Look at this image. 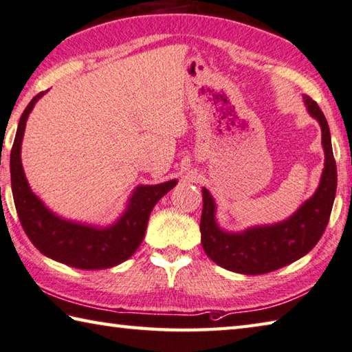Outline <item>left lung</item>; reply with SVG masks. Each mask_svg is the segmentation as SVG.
Masks as SVG:
<instances>
[{
  "label": "left lung",
  "mask_w": 352,
  "mask_h": 352,
  "mask_svg": "<svg viewBox=\"0 0 352 352\" xmlns=\"http://www.w3.org/2000/svg\"><path fill=\"white\" fill-rule=\"evenodd\" d=\"M303 102L307 113L322 128L324 166L316 193L285 221L227 232L217 221L213 196L202 187L201 243L207 256L218 266L244 275L267 274L309 254L322 238L336 198L337 166L324 114L309 96H303Z\"/></svg>",
  "instance_id": "1"
}]
</instances>
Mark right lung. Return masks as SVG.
Wrapping results in <instances>:
<instances>
[{"label":"right lung","instance_id":"obj_1","mask_svg":"<svg viewBox=\"0 0 352 352\" xmlns=\"http://www.w3.org/2000/svg\"><path fill=\"white\" fill-rule=\"evenodd\" d=\"M46 92L36 94L24 109L10 151L12 195L18 218L32 244L51 260L86 270L114 267L138 250L145 236L153 207L177 181L138 186L129 196L125 210L109 226H92L58 217L30 190L21 164V144L28 117Z\"/></svg>","mask_w":352,"mask_h":352}]
</instances>
